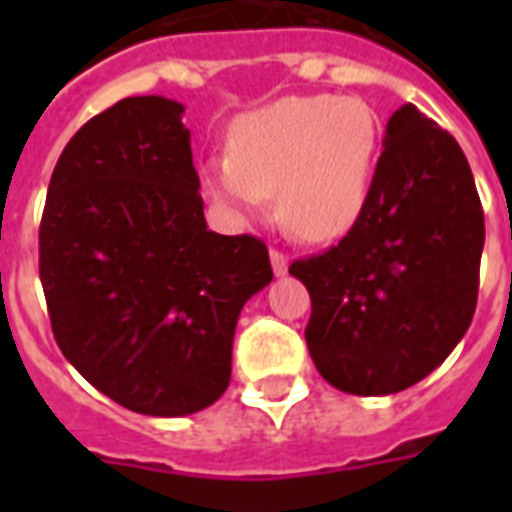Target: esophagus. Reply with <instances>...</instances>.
<instances>
[{"mask_svg": "<svg viewBox=\"0 0 512 512\" xmlns=\"http://www.w3.org/2000/svg\"><path fill=\"white\" fill-rule=\"evenodd\" d=\"M271 265H273V273H276V276H284L289 268V257L284 255L281 249L271 247Z\"/></svg>", "mask_w": 512, "mask_h": 512, "instance_id": "1", "label": "esophagus"}]
</instances>
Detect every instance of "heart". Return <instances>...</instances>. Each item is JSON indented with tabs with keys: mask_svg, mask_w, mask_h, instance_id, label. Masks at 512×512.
I'll list each match as a JSON object with an SVG mask.
<instances>
[{
	"mask_svg": "<svg viewBox=\"0 0 512 512\" xmlns=\"http://www.w3.org/2000/svg\"><path fill=\"white\" fill-rule=\"evenodd\" d=\"M377 154L380 122L366 100L289 95L233 119L228 154L204 164V185L236 217L255 215L276 193L289 231L329 241L364 212Z\"/></svg>",
	"mask_w": 512,
	"mask_h": 512,
	"instance_id": "obj_1",
	"label": "heart"
}]
</instances>
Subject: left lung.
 <instances>
[{
  "label": "left lung",
  "instance_id": "1",
  "mask_svg": "<svg viewBox=\"0 0 512 512\" xmlns=\"http://www.w3.org/2000/svg\"><path fill=\"white\" fill-rule=\"evenodd\" d=\"M481 252L484 209L460 143L406 103L356 225L289 265L311 295L305 342L321 377L353 396L428 377L473 321Z\"/></svg>",
  "mask_w": 512,
  "mask_h": 512
}]
</instances>
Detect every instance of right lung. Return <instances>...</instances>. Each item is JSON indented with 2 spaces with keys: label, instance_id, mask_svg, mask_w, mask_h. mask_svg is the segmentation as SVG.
<instances>
[{
  "label": "right lung",
  "instance_id": "obj_1",
  "mask_svg": "<svg viewBox=\"0 0 512 512\" xmlns=\"http://www.w3.org/2000/svg\"><path fill=\"white\" fill-rule=\"evenodd\" d=\"M183 111L143 95L92 116L55 164L39 225L58 348L100 393L151 417L223 396L241 308L273 279L257 236L207 228Z\"/></svg>",
  "mask_w": 512,
  "mask_h": 512
}]
</instances>
